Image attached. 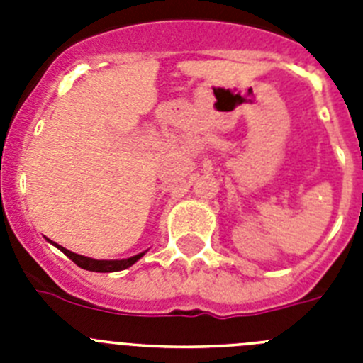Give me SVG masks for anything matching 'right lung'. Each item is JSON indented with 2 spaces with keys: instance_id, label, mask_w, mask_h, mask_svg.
Masks as SVG:
<instances>
[{
  "instance_id": "obj_1",
  "label": "right lung",
  "mask_w": 363,
  "mask_h": 363,
  "mask_svg": "<svg viewBox=\"0 0 363 363\" xmlns=\"http://www.w3.org/2000/svg\"><path fill=\"white\" fill-rule=\"evenodd\" d=\"M54 245H56L57 249L63 252V255L69 256V258L72 259L74 264L78 265V267L86 269V271H94V272L123 271V269H127V267H130V265L136 264L138 259L142 258V256L147 252V251H143V252H140V255L130 256V258H125V259H94V258H89V256L76 255V252L69 251V249H65V247H62V245H57V243H54Z\"/></svg>"
}]
</instances>
